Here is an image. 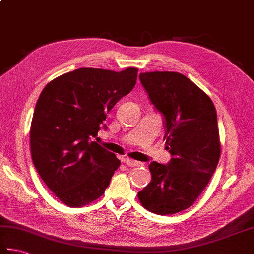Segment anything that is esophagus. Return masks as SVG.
<instances>
[{"mask_svg":"<svg viewBox=\"0 0 254 254\" xmlns=\"http://www.w3.org/2000/svg\"><path fill=\"white\" fill-rule=\"evenodd\" d=\"M122 161H123L124 163H126L127 166H141V165H142L141 162L131 160V158H128V157H123Z\"/></svg>","mask_w":254,"mask_h":254,"instance_id":"obj_1","label":"esophagus"}]
</instances>
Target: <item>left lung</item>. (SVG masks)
Returning a JSON list of instances; mask_svg holds the SVG:
<instances>
[{
  "label": "left lung",
  "instance_id": "8db88e82",
  "mask_svg": "<svg viewBox=\"0 0 254 254\" xmlns=\"http://www.w3.org/2000/svg\"><path fill=\"white\" fill-rule=\"evenodd\" d=\"M140 80L163 116L172 157L166 165H148L151 183L137 197L148 211L174 215L196 201L216 171L220 157L217 112L211 99L182 73L143 72Z\"/></svg>",
  "mask_w": 254,
  "mask_h": 254
}]
</instances>
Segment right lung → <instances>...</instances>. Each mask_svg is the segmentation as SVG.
<instances>
[{"mask_svg": "<svg viewBox=\"0 0 254 254\" xmlns=\"http://www.w3.org/2000/svg\"><path fill=\"white\" fill-rule=\"evenodd\" d=\"M137 68L120 72L79 68L44 88L31 124L34 166L68 207H82L102 196L120 161L92 138L107 113L134 88Z\"/></svg>", "mask_w": 254, "mask_h": 254, "instance_id": "right-lung-1", "label": "right lung"}]
</instances>
